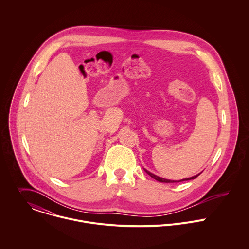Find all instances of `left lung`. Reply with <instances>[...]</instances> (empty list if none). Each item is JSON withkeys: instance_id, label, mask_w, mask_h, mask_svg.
Listing matches in <instances>:
<instances>
[{"instance_id": "left-lung-1", "label": "left lung", "mask_w": 249, "mask_h": 249, "mask_svg": "<svg viewBox=\"0 0 249 249\" xmlns=\"http://www.w3.org/2000/svg\"><path fill=\"white\" fill-rule=\"evenodd\" d=\"M145 170V172L150 175L152 178H154L155 180H157V181H159V182H161V183H178V182H183V181H189V180H193V179H196L197 176H199L201 173H202V171L198 173V174H196V175H195V176H193V177H190V178H186V179H182V180H178V181H174V180H168V179H164V178H161V177H159V176H157V175H155V174H153V173H151L150 171L148 170H146V169H144Z\"/></svg>"}]
</instances>
